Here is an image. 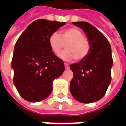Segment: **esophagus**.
<instances>
[{"label":"esophagus","mask_w":126,"mask_h":126,"mask_svg":"<svg viewBox=\"0 0 126 126\" xmlns=\"http://www.w3.org/2000/svg\"><path fill=\"white\" fill-rule=\"evenodd\" d=\"M65 67L66 69H69V66L68 64H67V63H65Z\"/></svg>","instance_id":"esophagus-1"}]
</instances>
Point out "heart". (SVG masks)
Instances as JSON below:
<instances>
[{
    "label": "heart",
    "instance_id": "heart-1",
    "mask_svg": "<svg viewBox=\"0 0 126 126\" xmlns=\"http://www.w3.org/2000/svg\"><path fill=\"white\" fill-rule=\"evenodd\" d=\"M48 43L52 51L56 55L59 54L66 44V50L61 53L59 57L65 61L75 59L81 61L87 57L91 48L90 40L82 36V32L76 28H69L60 32L51 33Z\"/></svg>",
    "mask_w": 126,
    "mask_h": 126
}]
</instances>
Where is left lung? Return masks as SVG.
Here are the masks:
<instances>
[{
    "label": "left lung",
    "mask_w": 126,
    "mask_h": 126,
    "mask_svg": "<svg viewBox=\"0 0 126 126\" xmlns=\"http://www.w3.org/2000/svg\"><path fill=\"white\" fill-rule=\"evenodd\" d=\"M73 24L84 32L91 48L86 57L70 65L74 77L69 90L78 101L91 103L103 97L111 83V48L105 36L89 23L78 21Z\"/></svg>",
    "instance_id": "obj_1"
}]
</instances>
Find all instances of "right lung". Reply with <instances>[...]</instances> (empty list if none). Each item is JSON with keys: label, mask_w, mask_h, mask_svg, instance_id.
<instances>
[{"label": "right lung", "mask_w": 126, "mask_h": 126, "mask_svg": "<svg viewBox=\"0 0 126 126\" xmlns=\"http://www.w3.org/2000/svg\"><path fill=\"white\" fill-rule=\"evenodd\" d=\"M65 22L37 19L16 42L11 66L13 83L23 99L36 103L47 98L52 81L65 70L63 61L53 53L48 38Z\"/></svg>", "instance_id": "1"}]
</instances>
